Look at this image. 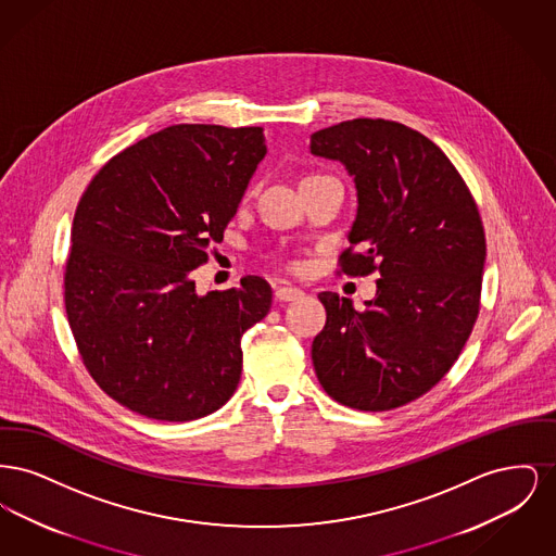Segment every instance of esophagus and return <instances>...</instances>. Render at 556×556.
<instances>
[{
	"label": "esophagus",
	"mask_w": 556,
	"mask_h": 556,
	"mask_svg": "<svg viewBox=\"0 0 556 556\" xmlns=\"http://www.w3.org/2000/svg\"><path fill=\"white\" fill-rule=\"evenodd\" d=\"M302 295H304V291L291 288V286H283V288H277V291H275V298L279 302H293V300H300Z\"/></svg>",
	"instance_id": "obj_1"
}]
</instances>
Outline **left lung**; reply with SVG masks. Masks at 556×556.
Segmentation results:
<instances>
[{
    "label": "left lung",
    "instance_id": "8db88e82",
    "mask_svg": "<svg viewBox=\"0 0 556 556\" xmlns=\"http://www.w3.org/2000/svg\"><path fill=\"white\" fill-rule=\"evenodd\" d=\"M311 152L354 177L358 208L342 270L379 275L365 311L333 291L318 293L327 323L313 365L340 404L392 410L448 372L476 325L485 263L476 200L431 139L394 121L320 129Z\"/></svg>",
    "mask_w": 556,
    "mask_h": 556
}]
</instances>
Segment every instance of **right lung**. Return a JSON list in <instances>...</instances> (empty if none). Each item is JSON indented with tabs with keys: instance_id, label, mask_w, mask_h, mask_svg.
<instances>
[{
	"instance_id": "add662e5",
	"label": "right lung",
	"mask_w": 556,
	"mask_h": 556,
	"mask_svg": "<svg viewBox=\"0 0 556 556\" xmlns=\"http://www.w3.org/2000/svg\"><path fill=\"white\" fill-rule=\"evenodd\" d=\"M261 127L173 125L108 160L80 198L66 315L96 383L132 413L193 421L233 396L241 336L270 311L263 277L200 295L191 270L223 241L265 159Z\"/></svg>"
}]
</instances>
